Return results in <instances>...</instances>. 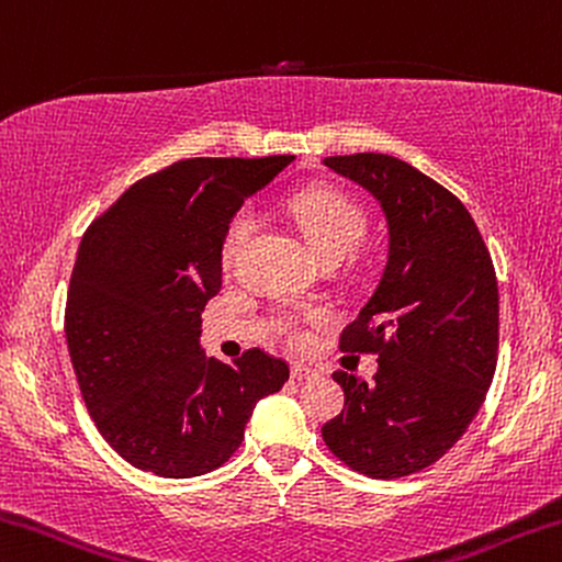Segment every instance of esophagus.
Returning a JSON list of instances; mask_svg holds the SVG:
<instances>
[{"mask_svg": "<svg viewBox=\"0 0 562 562\" xmlns=\"http://www.w3.org/2000/svg\"><path fill=\"white\" fill-rule=\"evenodd\" d=\"M314 374H316V371L311 369V367H306V364H293L291 367V376L296 379V382H304V379H311Z\"/></svg>", "mask_w": 562, "mask_h": 562, "instance_id": "1", "label": "esophagus"}]
</instances>
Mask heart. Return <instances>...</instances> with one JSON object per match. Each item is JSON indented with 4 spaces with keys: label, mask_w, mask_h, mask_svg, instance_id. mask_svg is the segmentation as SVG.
Listing matches in <instances>:
<instances>
[{
    "label": "heart",
    "mask_w": 562,
    "mask_h": 562,
    "mask_svg": "<svg viewBox=\"0 0 562 562\" xmlns=\"http://www.w3.org/2000/svg\"><path fill=\"white\" fill-rule=\"evenodd\" d=\"M289 211L311 254L322 263H339L367 236V211L361 209L359 201H353L349 193L339 191V188H306V191L291 198ZM256 226L258 221L251 209L233 213L221 240V261L226 269H231L238 261V256L244 254L248 240L254 238ZM279 329L291 347H304L308 339L306 331L291 318L281 322Z\"/></svg>",
    "instance_id": "obj_1"
}]
</instances>
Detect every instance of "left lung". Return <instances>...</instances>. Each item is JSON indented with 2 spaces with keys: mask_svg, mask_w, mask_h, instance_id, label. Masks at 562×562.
Instances as JSON below:
<instances>
[{
  "mask_svg": "<svg viewBox=\"0 0 562 562\" xmlns=\"http://www.w3.org/2000/svg\"><path fill=\"white\" fill-rule=\"evenodd\" d=\"M376 198L390 256L339 349L376 353L371 382L334 371L344 409L322 427L329 450L367 477L435 464L468 431L497 367L499 293L490 251L457 195L384 153L324 158Z\"/></svg>",
  "mask_w": 562,
  "mask_h": 562,
  "instance_id": "1",
  "label": "left lung"
}]
</instances>
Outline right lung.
I'll list each match as a JSON object with an SVG mask.
<instances>
[{"label":"right lung","instance_id":"right-lung-1","mask_svg":"<svg viewBox=\"0 0 562 562\" xmlns=\"http://www.w3.org/2000/svg\"><path fill=\"white\" fill-rule=\"evenodd\" d=\"M291 160H178L133 183L85 231L67 349L94 427L133 468L176 480L221 468L256 402L289 379L286 361L263 349L223 364L198 339L201 311L221 291L223 231Z\"/></svg>","mask_w":562,"mask_h":562}]
</instances>
